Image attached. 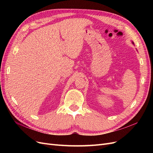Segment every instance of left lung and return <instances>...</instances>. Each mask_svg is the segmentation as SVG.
<instances>
[{
    "mask_svg": "<svg viewBox=\"0 0 153 153\" xmlns=\"http://www.w3.org/2000/svg\"><path fill=\"white\" fill-rule=\"evenodd\" d=\"M133 44H134V43H133Z\"/></svg>",
    "mask_w": 153,
    "mask_h": 153,
    "instance_id": "left-lung-1",
    "label": "left lung"
}]
</instances>
